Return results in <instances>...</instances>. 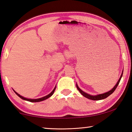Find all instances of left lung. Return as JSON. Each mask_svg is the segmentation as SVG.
Segmentation results:
<instances>
[{
	"mask_svg": "<svg viewBox=\"0 0 132 132\" xmlns=\"http://www.w3.org/2000/svg\"><path fill=\"white\" fill-rule=\"evenodd\" d=\"M122 75H123V72H122V75H121V76L120 77V79H119L118 81V82H117L116 85L114 86V87L112 90H110V91L108 92L104 93L103 94H100V95H97V96H92V95H89V94H87L86 93H85L84 92L81 90L80 88H79L77 84H76V87H77V89H78V90L80 92V93L81 94V95H82L83 96H85V97L87 98V99H91V100H99L104 99H105V98L108 97L109 96H110V95H111V94H112L114 92V91L115 90V89H116V87H118L119 83V82H120V79H121V78H122Z\"/></svg>",
	"mask_w": 132,
	"mask_h": 132,
	"instance_id": "left-lung-1",
	"label": "left lung"
}]
</instances>
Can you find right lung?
<instances>
[{
	"instance_id": "obj_1",
	"label": "right lung",
	"mask_w": 132,
	"mask_h": 132,
	"mask_svg": "<svg viewBox=\"0 0 132 132\" xmlns=\"http://www.w3.org/2000/svg\"><path fill=\"white\" fill-rule=\"evenodd\" d=\"M55 89H56V87H55V88H54V89L53 90V91H52V92H51V93H50V94H49V95H48L45 96V97H42V98H40V99H27V98H25V97H23V96H20V95H19V94H18V93H16V92L14 91V92H15V93L16 94V95H17L19 96V97L21 98V99H23V100H28V101H29V102H38L43 101V100H45L47 99H48V98H49V97H51V96L53 94L54 92H55Z\"/></svg>"
}]
</instances>
